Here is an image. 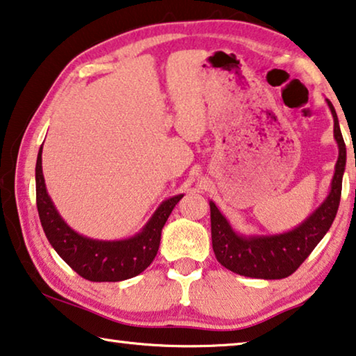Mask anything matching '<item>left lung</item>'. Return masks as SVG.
<instances>
[{
    "mask_svg": "<svg viewBox=\"0 0 356 356\" xmlns=\"http://www.w3.org/2000/svg\"><path fill=\"white\" fill-rule=\"evenodd\" d=\"M326 103L334 118V139L339 147V158L331 180L330 195L295 229L273 236L238 234L211 201L209 206H211L212 249L222 266L253 279L270 280L289 277L301 266L310 252L323 239L326 231L331 228L339 209L347 150L334 107L331 101L326 99Z\"/></svg>",
    "mask_w": 356,
    "mask_h": 356,
    "instance_id": "1",
    "label": "left lung"
}]
</instances>
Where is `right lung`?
Wrapping results in <instances>:
<instances>
[{
	"mask_svg": "<svg viewBox=\"0 0 356 356\" xmlns=\"http://www.w3.org/2000/svg\"><path fill=\"white\" fill-rule=\"evenodd\" d=\"M184 195L163 201L136 236L123 241H97L76 233L56 211L42 176V145L36 161V204L44 233L55 252L90 282L131 279L150 266L160 247L161 229Z\"/></svg>",
	"mask_w": 356,
	"mask_h": 356,
	"instance_id": "1",
	"label": "right lung"
}]
</instances>
